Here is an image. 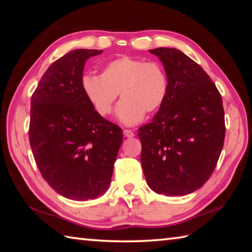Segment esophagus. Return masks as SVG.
<instances>
[{
    "label": "esophagus",
    "mask_w": 252,
    "mask_h": 252,
    "mask_svg": "<svg viewBox=\"0 0 252 252\" xmlns=\"http://www.w3.org/2000/svg\"><path fill=\"white\" fill-rule=\"evenodd\" d=\"M123 134H125L126 138H133V136H134V132L131 131V130L126 129V130H123Z\"/></svg>",
    "instance_id": "esophagus-1"
}]
</instances>
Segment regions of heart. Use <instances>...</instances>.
Returning <instances> with one entry per match:
<instances>
[{"label":"heart","mask_w":252,"mask_h":252,"mask_svg":"<svg viewBox=\"0 0 252 252\" xmlns=\"http://www.w3.org/2000/svg\"><path fill=\"white\" fill-rule=\"evenodd\" d=\"M81 89L102 117L112 112L120 92L118 118L131 126L141 121L146 112L156 113L162 108L168 96L169 79L161 63L122 55L106 63L100 76L84 75Z\"/></svg>","instance_id":"obj_1"}]
</instances>
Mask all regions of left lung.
<instances>
[{
    "label": "left lung",
    "instance_id": "obj_1",
    "mask_svg": "<svg viewBox=\"0 0 252 252\" xmlns=\"http://www.w3.org/2000/svg\"><path fill=\"white\" fill-rule=\"evenodd\" d=\"M149 52L163 63L169 91L152 121L139 127L143 173L157 193L185 195L209 180L222 151V97L206 71L180 50Z\"/></svg>",
    "mask_w": 252,
    "mask_h": 252
}]
</instances>
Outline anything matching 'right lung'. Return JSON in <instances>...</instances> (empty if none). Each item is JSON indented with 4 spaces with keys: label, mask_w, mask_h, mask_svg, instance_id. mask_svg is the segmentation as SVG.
Segmentation results:
<instances>
[{
    "label": "right lung",
    "mask_w": 252,
    "mask_h": 252,
    "mask_svg": "<svg viewBox=\"0 0 252 252\" xmlns=\"http://www.w3.org/2000/svg\"><path fill=\"white\" fill-rule=\"evenodd\" d=\"M100 53L79 49L58 59L31 97L35 163L52 189L76 201L105 192L123 139L121 127L96 113L81 89L85 61Z\"/></svg>",
    "instance_id": "obj_1"
}]
</instances>
